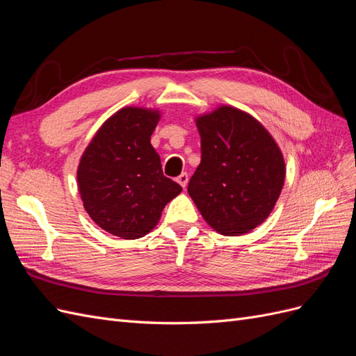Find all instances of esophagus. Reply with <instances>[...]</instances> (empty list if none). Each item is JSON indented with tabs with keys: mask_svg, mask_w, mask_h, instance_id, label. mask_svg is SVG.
<instances>
[{
	"mask_svg": "<svg viewBox=\"0 0 356 356\" xmlns=\"http://www.w3.org/2000/svg\"><path fill=\"white\" fill-rule=\"evenodd\" d=\"M177 182L178 184L186 190V187H187V184H188V174H186V172H182V174L177 178Z\"/></svg>",
	"mask_w": 356,
	"mask_h": 356,
	"instance_id": "34e87169",
	"label": "esophagus"
}]
</instances>
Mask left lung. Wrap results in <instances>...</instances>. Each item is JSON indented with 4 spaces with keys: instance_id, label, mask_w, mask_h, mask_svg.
<instances>
[{
    "instance_id": "obj_1",
    "label": "left lung",
    "mask_w": 356,
    "mask_h": 356,
    "mask_svg": "<svg viewBox=\"0 0 356 356\" xmlns=\"http://www.w3.org/2000/svg\"><path fill=\"white\" fill-rule=\"evenodd\" d=\"M196 126L202 160L188 195L215 232L250 233L281 196L286 172L281 148L257 118L230 105L197 115Z\"/></svg>"
}]
</instances>
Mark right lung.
I'll list each match as a JSON object with an SVG mask.
<instances>
[{"label": "right lung", "instance_id": "obj_1", "mask_svg": "<svg viewBox=\"0 0 356 356\" xmlns=\"http://www.w3.org/2000/svg\"><path fill=\"white\" fill-rule=\"evenodd\" d=\"M159 120V110L124 106L106 118L80 159L83 207L102 230L120 239L152 232L163 208L182 191L163 175L149 143Z\"/></svg>", "mask_w": 356, "mask_h": 356}]
</instances>
